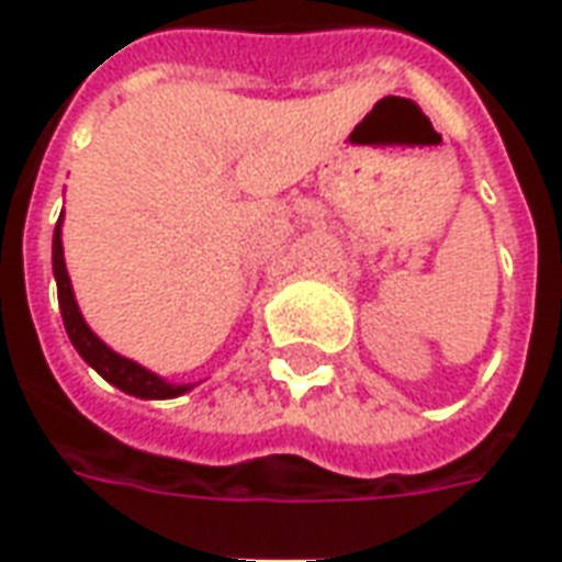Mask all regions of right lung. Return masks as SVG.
I'll list each match as a JSON object with an SVG mask.
<instances>
[{
  "instance_id": "obj_1",
  "label": "right lung",
  "mask_w": 562,
  "mask_h": 562,
  "mask_svg": "<svg viewBox=\"0 0 562 562\" xmlns=\"http://www.w3.org/2000/svg\"><path fill=\"white\" fill-rule=\"evenodd\" d=\"M54 277L56 294H59V313H63V322H66L68 340H71V346L78 349L80 358L99 376L108 379L114 389L135 394V397H144V401H168V397H180V394L192 389V385H171V382H165L156 373H149L147 367L135 364V361H128L123 355H116L114 349H108L92 334L90 325L80 316L78 301H75V292H71V280H68L66 258H63V216H59L54 228Z\"/></svg>"
}]
</instances>
